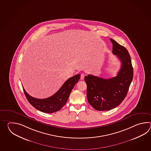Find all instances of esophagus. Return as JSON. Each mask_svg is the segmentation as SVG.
Segmentation results:
<instances>
[{
  "label": "esophagus",
  "mask_w": 151,
  "mask_h": 151,
  "mask_svg": "<svg viewBox=\"0 0 151 151\" xmlns=\"http://www.w3.org/2000/svg\"><path fill=\"white\" fill-rule=\"evenodd\" d=\"M84 77H85V75H84V74L82 73V74H81V76H80V79H81V80H83Z\"/></svg>",
  "instance_id": "34e87169"
}]
</instances>
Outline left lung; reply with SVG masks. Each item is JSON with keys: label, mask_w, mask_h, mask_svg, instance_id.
I'll use <instances>...</instances> for the list:
<instances>
[{"label": "left lung", "mask_w": 151, "mask_h": 151, "mask_svg": "<svg viewBox=\"0 0 151 151\" xmlns=\"http://www.w3.org/2000/svg\"><path fill=\"white\" fill-rule=\"evenodd\" d=\"M112 53L121 61L117 76L109 79L88 74L85 77L88 103L98 111H107L118 106L125 99L133 77V68L128 51L112 39Z\"/></svg>", "instance_id": "left-lung-1"}]
</instances>
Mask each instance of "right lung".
Returning <instances> with one entry per match:
<instances>
[{
    "instance_id": "right-lung-1",
    "label": "right lung",
    "mask_w": 151,
    "mask_h": 151,
    "mask_svg": "<svg viewBox=\"0 0 151 151\" xmlns=\"http://www.w3.org/2000/svg\"><path fill=\"white\" fill-rule=\"evenodd\" d=\"M80 75L77 74L66 80L60 88L52 96L43 99H37L29 96L24 89L29 103L36 109L42 112L52 113L59 111L67 102L75 84L80 79Z\"/></svg>"
}]
</instances>
